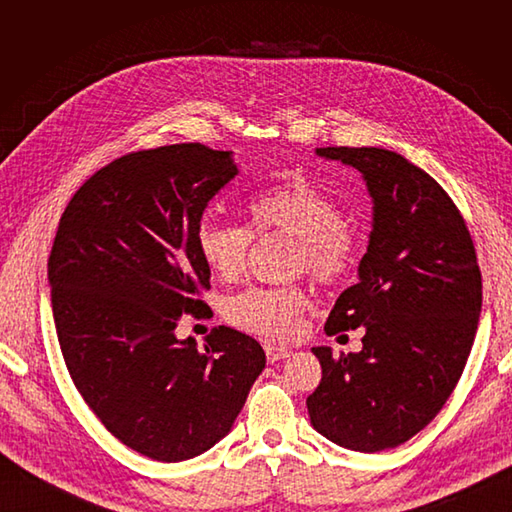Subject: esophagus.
I'll return each mask as SVG.
<instances>
[{
  "mask_svg": "<svg viewBox=\"0 0 512 512\" xmlns=\"http://www.w3.org/2000/svg\"><path fill=\"white\" fill-rule=\"evenodd\" d=\"M265 352H267V361H269V363L282 361V359H288V356H290V348L277 346V344H267V346H265Z\"/></svg>",
  "mask_w": 512,
  "mask_h": 512,
  "instance_id": "esophagus-1",
  "label": "esophagus"
}]
</instances>
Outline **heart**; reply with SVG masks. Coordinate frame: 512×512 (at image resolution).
Listing matches in <instances>:
<instances>
[{"mask_svg": "<svg viewBox=\"0 0 512 512\" xmlns=\"http://www.w3.org/2000/svg\"><path fill=\"white\" fill-rule=\"evenodd\" d=\"M252 230L284 232L297 239L294 267L322 284H339L356 262V241L335 200L307 177L292 173L254 194L247 203ZM252 232L245 226L203 218L196 247L220 280L243 273ZM307 297L301 288H250L226 303V318L237 327L265 337H292L299 331Z\"/></svg>", "mask_w": 512, "mask_h": 512, "instance_id": "b5f03b06", "label": "heart"}]
</instances>
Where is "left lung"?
<instances>
[{"mask_svg":"<svg viewBox=\"0 0 512 512\" xmlns=\"http://www.w3.org/2000/svg\"><path fill=\"white\" fill-rule=\"evenodd\" d=\"M352 166L371 196L359 282L339 294L324 331L365 329L361 352L312 348L322 367L307 397L314 429L380 453L427 427L457 386L478 329L483 282L470 232L423 168L380 147H320Z\"/></svg>","mask_w":512,"mask_h":512,"instance_id":"8db88e82","label":"left lung"}]
</instances>
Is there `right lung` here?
<instances>
[{"label":"right lung","mask_w":512,"mask_h":512,"mask_svg":"<svg viewBox=\"0 0 512 512\" xmlns=\"http://www.w3.org/2000/svg\"><path fill=\"white\" fill-rule=\"evenodd\" d=\"M237 175L232 151L200 143L128 153L81 185L53 241L51 305L72 382L117 440L156 461L228 436L267 363L237 329L218 327L203 348L175 335L211 288L196 228Z\"/></svg>","instance_id":"1"}]
</instances>
